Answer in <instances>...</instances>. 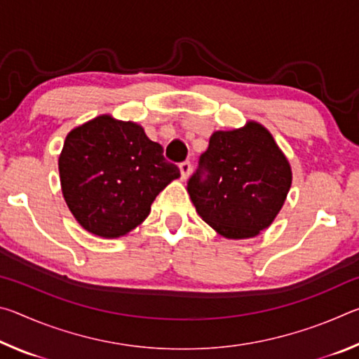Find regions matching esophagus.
<instances>
[{
    "label": "esophagus",
    "mask_w": 359,
    "mask_h": 359,
    "mask_svg": "<svg viewBox=\"0 0 359 359\" xmlns=\"http://www.w3.org/2000/svg\"><path fill=\"white\" fill-rule=\"evenodd\" d=\"M179 169H180L182 180H187L188 177H190V174H191V163H190V161H184V163H180Z\"/></svg>",
    "instance_id": "34e87169"
}]
</instances>
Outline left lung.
Returning <instances> with one entry per match:
<instances>
[{
    "label": "left lung",
    "instance_id": "8db88e82",
    "mask_svg": "<svg viewBox=\"0 0 359 359\" xmlns=\"http://www.w3.org/2000/svg\"><path fill=\"white\" fill-rule=\"evenodd\" d=\"M290 187L287 156L257 121L215 131L188 180L199 217L228 239L255 238L271 226Z\"/></svg>",
    "mask_w": 359,
    "mask_h": 359
}]
</instances>
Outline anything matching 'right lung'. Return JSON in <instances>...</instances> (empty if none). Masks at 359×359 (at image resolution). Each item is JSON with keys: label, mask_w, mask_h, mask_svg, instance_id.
I'll return each mask as SVG.
<instances>
[{"label": "right lung", "mask_w": 359, "mask_h": 359, "mask_svg": "<svg viewBox=\"0 0 359 359\" xmlns=\"http://www.w3.org/2000/svg\"><path fill=\"white\" fill-rule=\"evenodd\" d=\"M58 171L71 214L83 229L106 239L141 224L158 193L180 177L141 125L111 115L69 131Z\"/></svg>", "instance_id": "obj_1"}]
</instances>
